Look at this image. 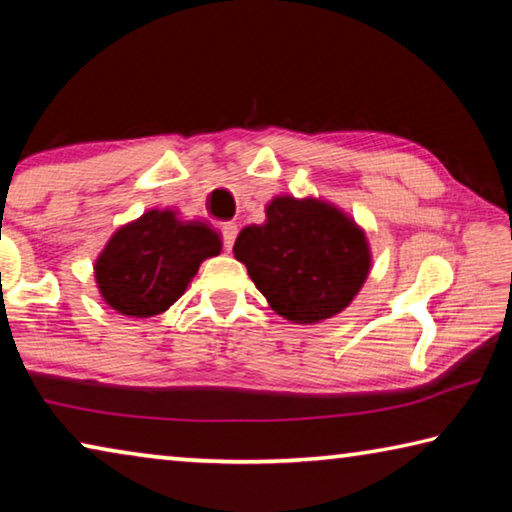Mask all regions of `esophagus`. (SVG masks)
<instances>
[{"label":"esophagus","mask_w":512,"mask_h":512,"mask_svg":"<svg viewBox=\"0 0 512 512\" xmlns=\"http://www.w3.org/2000/svg\"><path fill=\"white\" fill-rule=\"evenodd\" d=\"M237 232H239V228L235 223H223L221 225V239H223V248L228 250H232V246H235V239H237Z\"/></svg>","instance_id":"34e87169"}]
</instances>
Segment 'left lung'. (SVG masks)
<instances>
[{
    "label": "left lung",
    "instance_id": "obj_1",
    "mask_svg": "<svg viewBox=\"0 0 512 512\" xmlns=\"http://www.w3.org/2000/svg\"><path fill=\"white\" fill-rule=\"evenodd\" d=\"M232 253L273 311L293 323L339 314L370 271L368 241L357 223L314 198H273L266 223L241 230Z\"/></svg>",
    "mask_w": 512,
    "mask_h": 512
}]
</instances>
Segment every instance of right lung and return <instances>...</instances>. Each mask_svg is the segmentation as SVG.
<instances>
[{
  "label": "right lung",
  "mask_w": 512,
  "mask_h": 512,
  "mask_svg": "<svg viewBox=\"0 0 512 512\" xmlns=\"http://www.w3.org/2000/svg\"><path fill=\"white\" fill-rule=\"evenodd\" d=\"M221 253V239L198 221L151 210L117 230L97 259L103 300L124 316L162 314L183 296L203 259Z\"/></svg>",
  "instance_id": "right-lung-1"
}]
</instances>
